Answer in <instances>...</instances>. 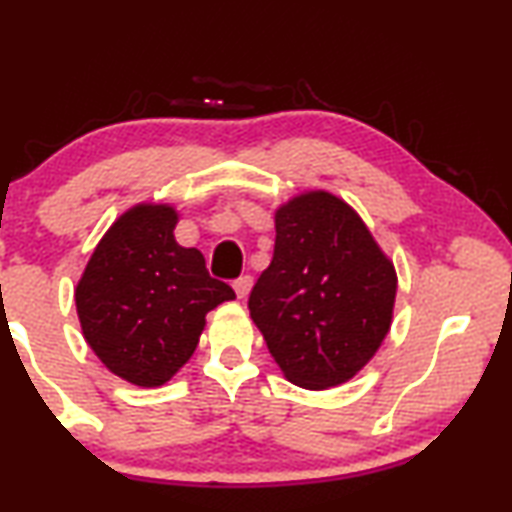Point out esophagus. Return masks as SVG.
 I'll use <instances>...</instances> for the list:
<instances>
[{"label": "esophagus", "mask_w": 512, "mask_h": 512, "mask_svg": "<svg viewBox=\"0 0 512 512\" xmlns=\"http://www.w3.org/2000/svg\"><path fill=\"white\" fill-rule=\"evenodd\" d=\"M251 286H254V277H251V275H242L240 279H235V282H233V289L237 293V298H247Z\"/></svg>", "instance_id": "esophagus-1"}]
</instances>
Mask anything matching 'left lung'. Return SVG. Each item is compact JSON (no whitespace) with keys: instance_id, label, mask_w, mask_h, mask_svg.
<instances>
[{"instance_id":"8db88e82","label":"left lung","mask_w":512,"mask_h":512,"mask_svg":"<svg viewBox=\"0 0 512 512\" xmlns=\"http://www.w3.org/2000/svg\"><path fill=\"white\" fill-rule=\"evenodd\" d=\"M275 254L249 296L272 359L293 384L328 389L352 380L387 338L394 263L361 216L326 191L275 212Z\"/></svg>"}]
</instances>
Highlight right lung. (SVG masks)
<instances>
[{"label": "right lung", "instance_id": "add662e5", "mask_svg": "<svg viewBox=\"0 0 512 512\" xmlns=\"http://www.w3.org/2000/svg\"><path fill=\"white\" fill-rule=\"evenodd\" d=\"M170 205H137L107 230L76 286L83 338L111 373L160 387L198 347L205 314L233 300L205 256L174 240Z\"/></svg>", "mask_w": 512, "mask_h": 512}]
</instances>
